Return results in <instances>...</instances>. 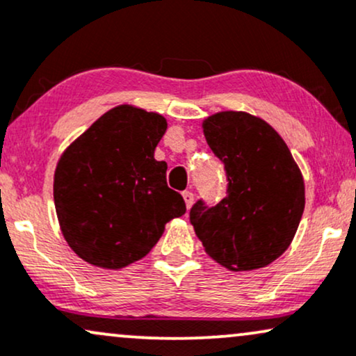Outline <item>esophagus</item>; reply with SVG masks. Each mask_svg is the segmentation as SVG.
I'll return each instance as SVG.
<instances>
[{
    "label": "esophagus",
    "instance_id": "esophagus-1",
    "mask_svg": "<svg viewBox=\"0 0 356 356\" xmlns=\"http://www.w3.org/2000/svg\"><path fill=\"white\" fill-rule=\"evenodd\" d=\"M182 197H184V202H186V207L191 209L192 202H194V194H192L191 191H184Z\"/></svg>",
    "mask_w": 356,
    "mask_h": 356
}]
</instances>
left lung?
Masks as SVG:
<instances>
[{
    "mask_svg": "<svg viewBox=\"0 0 356 356\" xmlns=\"http://www.w3.org/2000/svg\"><path fill=\"white\" fill-rule=\"evenodd\" d=\"M209 147L224 162L227 195L216 205L197 200L191 224L209 255L232 272L262 268L292 243L305 186L297 162L270 124L224 111L202 124Z\"/></svg>",
    "mask_w": 356,
    "mask_h": 356,
    "instance_id": "obj_1",
    "label": "left lung"
}]
</instances>
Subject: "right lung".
Instances as JSON below:
<instances>
[{
  "instance_id": "obj_1",
  "label": "right lung",
  "mask_w": 356,
  "mask_h": 356,
  "mask_svg": "<svg viewBox=\"0 0 356 356\" xmlns=\"http://www.w3.org/2000/svg\"><path fill=\"white\" fill-rule=\"evenodd\" d=\"M167 121L118 106L63 152L54 172V205L63 235L88 264L126 267L143 259L169 220L186 213L169 189L167 164L154 159Z\"/></svg>"
}]
</instances>
